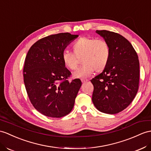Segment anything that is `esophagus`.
I'll use <instances>...</instances> for the list:
<instances>
[{"label":"esophagus","instance_id":"1","mask_svg":"<svg viewBox=\"0 0 151 151\" xmlns=\"http://www.w3.org/2000/svg\"><path fill=\"white\" fill-rule=\"evenodd\" d=\"M81 81H82L83 83L87 82L88 81V79H86V78H82V79H81Z\"/></svg>","mask_w":151,"mask_h":151}]
</instances>
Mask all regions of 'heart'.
<instances>
[{
  "label": "heart",
  "mask_w": 151,
  "mask_h": 151,
  "mask_svg": "<svg viewBox=\"0 0 151 151\" xmlns=\"http://www.w3.org/2000/svg\"><path fill=\"white\" fill-rule=\"evenodd\" d=\"M73 55L67 50L62 53V61L67 68L76 69L78 59L81 58L83 65L79 67L73 76L75 78H86L96 72H101L106 68L111 56V49L108 43L104 40L93 38L82 37L72 45Z\"/></svg>",
  "instance_id": "b5f03b06"
}]
</instances>
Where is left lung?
Segmentation results:
<instances>
[{
	"mask_svg": "<svg viewBox=\"0 0 151 151\" xmlns=\"http://www.w3.org/2000/svg\"><path fill=\"white\" fill-rule=\"evenodd\" d=\"M108 43L111 56L107 67L91 80L92 101L99 111L116 114L123 111L137 93L139 78L138 55L131 43L118 33L96 31Z\"/></svg>",
	"mask_w": 151,
	"mask_h": 151,
	"instance_id": "8db88e82",
	"label": "left lung"
}]
</instances>
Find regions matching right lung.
<instances>
[{"label": "right lung", "mask_w": 151, "mask_h": 151, "mask_svg": "<svg viewBox=\"0 0 151 151\" xmlns=\"http://www.w3.org/2000/svg\"><path fill=\"white\" fill-rule=\"evenodd\" d=\"M79 36L64 32L48 36L35 43L25 60L24 81L35 108L47 116L61 118L72 111L81 86L79 79L69 81L71 72L61 56Z\"/></svg>", "instance_id": "add662e5"}]
</instances>
